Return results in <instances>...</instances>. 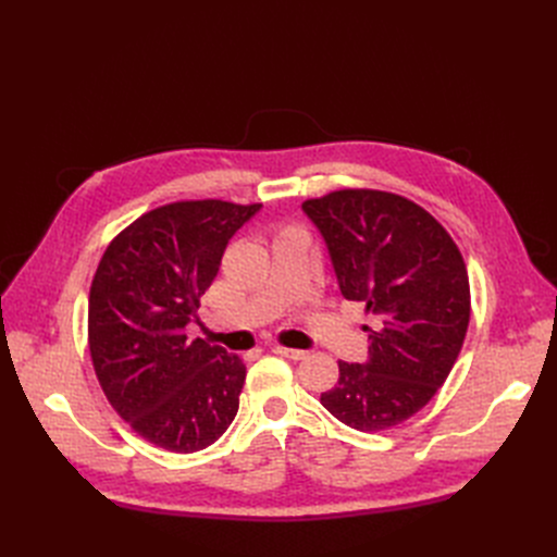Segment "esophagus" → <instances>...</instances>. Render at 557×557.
<instances>
[{"instance_id":"esophagus-1","label":"esophagus","mask_w":557,"mask_h":557,"mask_svg":"<svg viewBox=\"0 0 557 557\" xmlns=\"http://www.w3.org/2000/svg\"><path fill=\"white\" fill-rule=\"evenodd\" d=\"M273 352L280 355V357H286V359H294V361H300L307 357L305 349H294V347H282V345H273Z\"/></svg>"}]
</instances>
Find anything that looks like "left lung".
<instances>
[{"instance_id":"obj_1","label":"left lung","mask_w":557,"mask_h":557,"mask_svg":"<svg viewBox=\"0 0 557 557\" xmlns=\"http://www.w3.org/2000/svg\"><path fill=\"white\" fill-rule=\"evenodd\" d=\"M325 239L345 300L370 315L368 359L338 361L320 404L343 424L384 431L445 384L470 325V280L447 230L413 200L341 189L302 202Z\"/></svg>"}]
</instances>
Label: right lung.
Wrapping results in <instances>:
<instances>
[{
	"mask_svg": "<svg viewBox=\"0 0 557 557\" xmlns=\"http://www.w3.org/2000/svg\"><path fill=\"white\" fill-rule=\"evenodd\" d=\"M261 205L183 200L146 212L106 248L87 305L99 384L137 435L166 451L216 443L239 411L246 366L187 338L230 239Z\"/></svg>",
	"mask_w": 557,
	"mask_h": 557,
	"instance_id": "obj_1",
	"label": "right lung"
}]
</instances>
